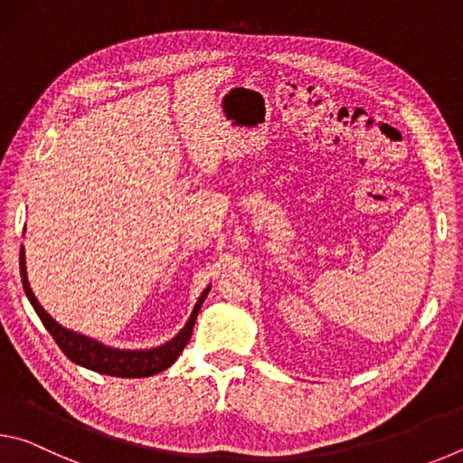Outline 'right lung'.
Instances as JSON below:
<instances>
[{
  "mask_svg": "<svg viewBox=\"0 0 463 463\" xmlns=\"http://www.w3.org/2000/svg\"><path fill=\"white\" fill-rule=\"evenodd\" d=\"M20 276H22V284H24V292L28 296L30 304L34 307L36 315L43 320L46 331L52 335L54 341H57L62 354H65L77 365L88 367V370L98 372V373L116 375V378H148V375L165 372L167 367L174 365L175 359L187 345V341H190L195 318H198L202 304L210 292V286H208L200 294L190 318H187V323L184 325L182 331L174 336V339H169L167 343H163L159 347H153V349H116V347H108V345L99 343L96 339H91V336H85L81 333L69 331V328L61 326L57 320H54L49 312L41 307V302L36 300V296L28 281L24 245L20 249Z\"/></svg>",
  "mask_w": 463,
  "mask_h": 463,
  "instance_id": "1",
  "label": "right lung"
}]
</instances>
